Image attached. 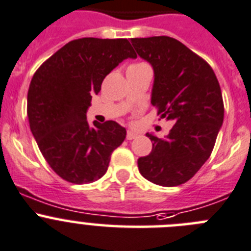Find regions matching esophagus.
Segmentation results:
<instances>
[{
	"instance_id": "34e87169",
	"label": "esophagus",
	"mask_w": 251,
	"mask_h": 251,
	"mask_svg": "<svg viewBox=\"0 0 251 251\" xmlns=\"http://www.w3.org/2000/svg\"><path fill=\"white\" fill-rule=\"evenodd\" d=\"M136 136H137V133L133 132V131H127V133H126V139L127 140H133Z\"/></svg>"
}]
</instances>
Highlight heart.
<instances>
[{"mask_svg":"<svg viewBox=\"0 0 251 251\" xmlns=\"http://www.w3.org/2000/svg\"><path fill=\"white\" fill-rule=\"evenodd\" d=\"M136 65H141V64H135V65H131V67H136Z\"/></svg>","mask_w":251,"mask_h":251,"instance_id":"obj_1","label":"heart"}]
</instances>
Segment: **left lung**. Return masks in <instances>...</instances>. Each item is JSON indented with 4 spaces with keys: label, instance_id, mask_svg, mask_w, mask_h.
<instances>
[{
    "label": "left lung",
    "instance_id": "1",
    "mask_svg": "<svg viewBox=\"0 0 251 251\" xmlns=\"http://www.w3.org/2000/svg\"><path fill=\"white\" fill-rule=\"evenodd\" d=\"M131 43L153 68L151 104L175 123L166 139L146 133L152 151L137 160L139 171L158 186H179L212 153L224 119L221 86L210 65L177 39L158 36Z\"/></svg>",
    "mask_w": 251,
    "mask_h": 251
}]
</instances>
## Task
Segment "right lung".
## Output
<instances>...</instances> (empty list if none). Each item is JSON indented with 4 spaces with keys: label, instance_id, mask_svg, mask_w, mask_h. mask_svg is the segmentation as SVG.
Wrapping results in <instances>:
<instances>
[{
    "label": "right lung",
    "instance_id": "1",
    "mask_svg": "<svg viewBox=\"0 0 251 251\" xmlns=\"http://www.w3.org/2000/svg\"><path fill=\"white\" fill-rule=\"evenodd\" d=\"M136 58L127 39L80 38L55 51L34 73L27 95L29 127L43 157L70 183L98 181L126 137L115 121L89 125L86 111L105 76Z\"/></svg>",
    "mask_w": 251,
    "mask_h": 251
}]
</instances>
